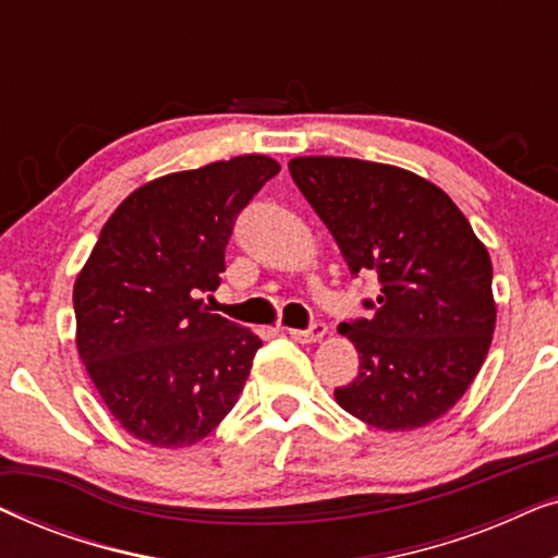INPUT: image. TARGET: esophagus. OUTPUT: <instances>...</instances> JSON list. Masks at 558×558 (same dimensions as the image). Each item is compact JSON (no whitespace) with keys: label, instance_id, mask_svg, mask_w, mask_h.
<instances>
[{"label":"esophagus","instance_id":"obj_1","mask_svg":"<svg viewBox=\"0 0 558 558\" xmlns=\"http://www.w3.org/2000/svg\"><path fill=\"white\" fill-rule=\"evenodd\" d=\"M325 332H327L325 323H312L307 330H289V338L296 342H319L325 338Z\"/></svg>","mask_w":558,"mask_h":558}]
</instances>
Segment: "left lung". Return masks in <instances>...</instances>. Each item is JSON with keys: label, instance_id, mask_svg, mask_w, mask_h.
<instances>
[{"label": "left lung", "instance_id": "8db88e82", "mask_svg": "<svg viewBox=\"0 0 558 558\" xmlns=\"http://www.w3.org/2000/svg\"><path fill=\"white\" fill-rule=\"evenodd\" d=\"M292 180L338 241L353 277L376 274L373 315L338 330L361 355L335 388L348 414L411 432L447 414L483 368L495 330L493 264L445 190L393 165L296 157Z\"/></svg>", "mask_w": 558, "mask_h": 558}]
</instances>
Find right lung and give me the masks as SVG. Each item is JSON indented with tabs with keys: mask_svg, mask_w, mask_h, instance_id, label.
Listing matches in <instances>:
<instances>
[{
	"mask_svg": "<svg viewBox=\"0 0 558 558\" xmlns=\"http://www.w3.org/2000/svg\"><path fill=\"white\" fill-rule=\"evenodd\" d=\"M279 172L264 155L172 172L113 210L73 287L75 345L113 418L151 447L223 422L262 340L213 315L235 218Z\"/></svg>",
	"mask_w": 558,
	"mask_h": 558,
	"instance_id": "1",
	"label": "right lung"
}]
</instances>
